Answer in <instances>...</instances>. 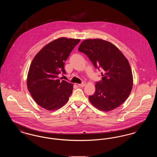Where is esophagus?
I'll return each instance as SVG.
<instances>
[{
	"label": "esophagus",
	"mask_w": 157,
	"mask_h": 157,
	"mask_svg": "<svg viewBox=\"0 0 157 157\" xmlns=\"http://www.w3.org/2000/svg\"><path fill=\"white\" fill-rule=\"evenodd\" d=\"M86 85V83L85 82H82V83H80V84H78V86H81V87H84Z\"/></svg>",
	"instance_id": "esophagus-1"
}]
</instances>
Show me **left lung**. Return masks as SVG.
Masks as SVG:
<instances>
[{
  "mask_svg": "<svg viewBox=\"0 0 157 157\" xmlns=\"http://www.w3.org/2000/svg\"><path fill=\"white\" fill-rule=\"evenodd\" d=\"M95 67L102 69V80L96 82L90 103L102 111H110L123 104L131 94L133 76L128 60L112 43L101 39L84 40L78 48Z\"/></svg>",
  "mask_w": 157,
  "mask_h": 157,
  "instance_id": "1",
  "label": "left lung"
}]
</instances>
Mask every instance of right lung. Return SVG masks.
<instances>
[{
    "label": "right lung",
    "instance_id": "add662e5",
    "mask_svg": "<svg viewBox=\"0 0 157 157\" xmlns=\"http://www.w3.org/2000/svg\"><path fill=\"white\" fill-rule=\"evenodd\" d=\"M80 39L60 37L45 45L32 60L27 77V87L34 101L48 111L56 110L67 102L73 84L60 81L65 74V62Z\"/></svg>",
    "mask_w": 157,
    "mask_h": 157
}]
</instances>
